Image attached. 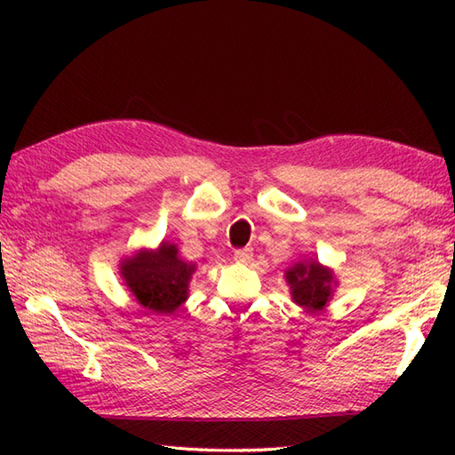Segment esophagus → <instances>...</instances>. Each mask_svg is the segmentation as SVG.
Segmentation results:
<instances>
[{"label":"esophagus","instance_id":"1","mask_svg":"<svg viewBox=\"0 0 455 455\" xmlns=\"http://www.w3.org/2000/svg\"><path fill=\"white\" fill-rule=\"evenodd\" d=\"M251 259H252V252L249 251V249H238V251H235V260L236 263H251Z\"/></svg>","mask_w":455,"mask_h":455}]
</instances>
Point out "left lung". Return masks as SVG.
<instances>
[{
    "label": "left lung",
    "instance_id": "obj_1",
    "mask_svg": "<svg viewBox=\"0 0 455 455\" xmlns=\"http://www.w3.org/2000/svg\"><path fill=\"white\" fill-rule=\"evenodd\" d=\"M287 283L291 287L292 301L307 311H321L333 297V287L337 284L333 271L319 265L317 260H303L291 267L287 273Z\"/></svg>",
    "mask_w": 455,
    "mask_h": 455
}]
</instances>
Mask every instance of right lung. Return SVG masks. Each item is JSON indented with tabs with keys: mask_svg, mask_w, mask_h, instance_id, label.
<instances>
[{
	"mask_svg": "<svg viewBox=\"0 0 455 455\" xmlns=\"http://www.w3.org/2000/svg\"><path fill=\"white\" fill-rule=\"evenodd\" d=\"M196 265L179 255L176 244L160 243L156 251L142 249L120 260V275L138 305L150 313H174L188 299V283Z\"/></svg>",
	"mask_w": 455,
	"mask_h": 455,
	"instance_id": "right-lung-1",
	"label": "right lung"
}]
</instances>
